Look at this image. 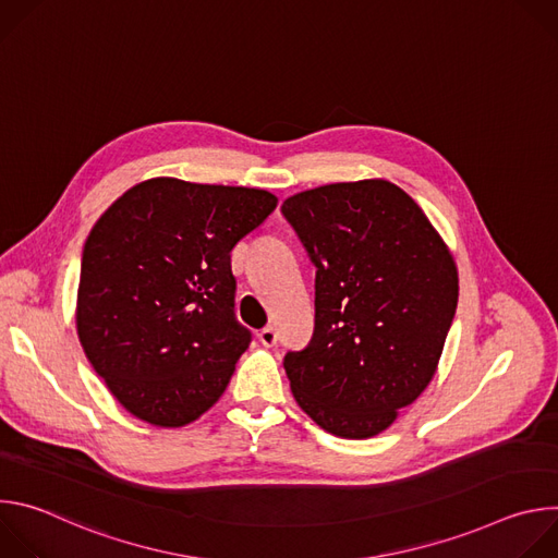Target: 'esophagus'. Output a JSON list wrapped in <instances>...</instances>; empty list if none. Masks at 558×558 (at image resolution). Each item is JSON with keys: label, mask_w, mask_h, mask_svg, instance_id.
<instances>
[{"label": "esophagus", "mask_w": 558, "mask_h": 558, "mask_svg": "<svg viewBox=\"0 0 558 558\" xmlns=\"http://www.w3.org/2000/svg\"><path fill=\"white\" fill-rule=\"evenodd\" d=\"M258 340L265 344V347H276L278 342V333L274 327H265L260 333H258Z\"/></svg>", "instance_id": "obj_1"}]
</instances>
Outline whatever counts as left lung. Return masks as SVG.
<instances>
[{"label": "left lung", "instance_id": "8db88e82", "mask_svg": "<svg viewBox=\"0 0 558 558\" xmlns=\"http://www.w3.org/2000/svg\"><path fill=\"white\" fill-rule=\"evenodd\" d=\"M315 265V329L287 353L298 407L327 433H384L437 373L459 298L454 258L422 207L384 179L289 196Z\"/></svg>", "mask_w": 558, "mask_h": 558}]
</instances>
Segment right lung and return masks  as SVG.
<instances>
[{
  "label": "right lung",
  "instance_id": "obj_1",
  "mask_svg": "<svg viewBox=\"0 0 558 558\" xmlns=\"http://www.w3.org/2000/svg\"><path fill=\"white\" fill-rule=\"evenodd\" d=\"M267 190L158 177L95 222L76 291V333L134 417L181 428L225 392L252 333L233 317L231 250L276 209Z\"/></svg>",
  "mask_w": 558,
  "mask_h": 558
}]
</instances>
